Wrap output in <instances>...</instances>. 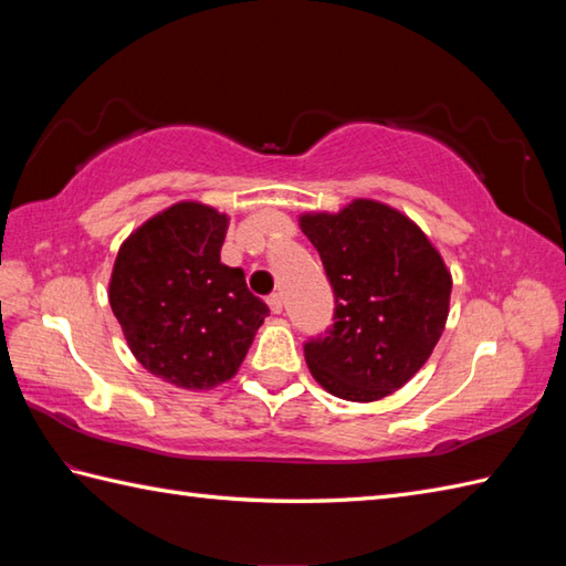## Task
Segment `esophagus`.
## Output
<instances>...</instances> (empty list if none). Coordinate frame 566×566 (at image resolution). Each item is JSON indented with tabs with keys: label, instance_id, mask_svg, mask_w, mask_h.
<instances>
[{
	"label": "esophagus",
	"instance_id": "esophagus-1",
	"mask_svg": "<svg viewBox=\"0 0 566 566\" xmlns=\"http://www.w3.org/2000/svg\"><path fill=\"white\" fill-rule=\"evenodd\" d=\"M268 306L272 308V314H282V306H284L282 296H280V294H272V296H268Z\"/></svg>",
	"mask_w": 566,
	"mask_h": 566
}]
</instances>
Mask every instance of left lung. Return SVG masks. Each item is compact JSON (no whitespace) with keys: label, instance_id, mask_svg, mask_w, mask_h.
<instances>
[{"label":"left lung","instance_id":"obj_1","mask_svg":"<svg viewBox=\"0 0 566 566\" xmlns=\"http://www.w3.org/2000/svg\"><path fill=\"white\" fill-rule=\"evenodd\" d=\"M335 311L304 355L323 389L347 401H377L426 365L448 321L452 276L440 252L403 213L355 199L340 213H304Z\"/></svg>","mask_w":566,"mask_h":566}]
</instances>
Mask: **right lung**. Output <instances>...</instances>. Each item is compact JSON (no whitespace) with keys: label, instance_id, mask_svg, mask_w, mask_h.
<instances>
[{"label":"right lung","instance_id":"add662e5","mask_svg":"<svg viewBox=\"0 0 566 566\" xmlns=\"http://www.w3.org/2000/svg\"><path fill=\"white\" fill-rule=\"evenodd\" d=\"M226 213L179 201L126 238L109 304L150 375L182 389L231 379L270 314L240 268L221 262Z\"/></svg>","mask_w":566,"mask_h":566}]
</instances>
